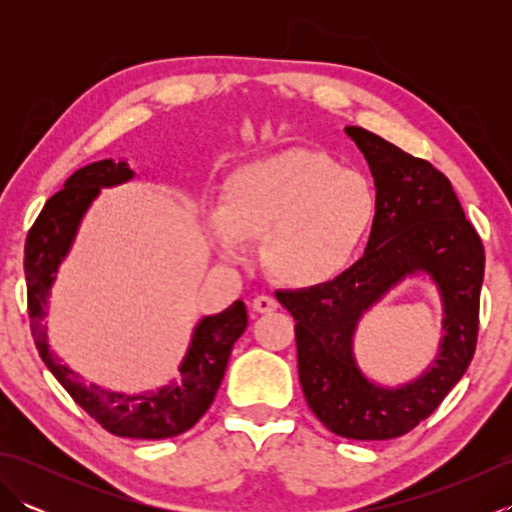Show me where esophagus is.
<instances>
[{"mask_svg": "<svg viewBox=\"0 0 512 512\" xmlns=\"http://www.w3.org/2000/svg\"><path fill=\"white\" fill-rule=\"evenodd\" d=\"M277 308H279L277 299L270 297V295H257V297L253 299V310H255V312L266 314V312H275Z\"/></svg>", "mask_w": 512, "mask_h": 512, "instance_id": "obj_1", "label": "esophagus"}]
</instances>
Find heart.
Returning a JSON list of instances; mask_svg holds the SVG:
<instances>
[{"label":"heart","instance_id":"obj_1","mask_svg":"<svg viewBox=\"0 0 512 512\" xmlns=\"http://www.w3.org/2000/svg\"><path fill=\"white\" fill-rule=\"evenodd\" d=\"M374 217L376 195L365 176L295 149L231 173L204 231L215 253L231 262L266 239L270 273L288 286L317 288L350 268Z\"/></svg>","mask_w":512,"mask_h":512}]
</instances>
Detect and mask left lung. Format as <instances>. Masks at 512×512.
<instances>
[{"instance_id":"obj_1","label":"left lung","mask_w":512,"mask_h":512,"mask_svg":"<svg viewBox=\"0 0 512 512\" xmlns=\"http://www.w3.org/2000/svg\"><path fill=\"white\" fill-rule=\"evenodd\" d=\"M376 184V217L365 255L317 288L277 290L297 336L299 380L308 407L341 438L405 436L438 409L471 365L480 328L484 246L449 178L363 127H345ZM429 274L443 299L441 352L411 384H372L353 356L362 314L405 276Z\"/></svg>"}]
</instances>
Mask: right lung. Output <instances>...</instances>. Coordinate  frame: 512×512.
<instances>
[{
  "mask_svg": "<svg viewBox=\"0 0 512 512\" xmlns=\"http://www.w3.org/2000/svg\"><path fill=\"white\" fill-rule=\"evenodd\" d=\"M134 178L125 160L112 158L92 162L74 171L63 189L54 193L32 224L24 248V273L28 286L30 330L43 363L65 391L90 416L114 436L136 440H165L180 436L198 422L220 387L228 356L239 336L244 334L248 314L244 301H235L224 312L204 317L195 325L187 356L180 365L178 380L167 387L145 394L107 391L85 380L63 365L48 345V328L43 325L48 310L50 288L57 270L79 231L85 211L103 187H116Z\"/></svg>",
  "mask_w": 512,
  "mask_h": 512,
  "instance_id": "right-lung-1",
  "label": "right lung"
}]
</instances>
